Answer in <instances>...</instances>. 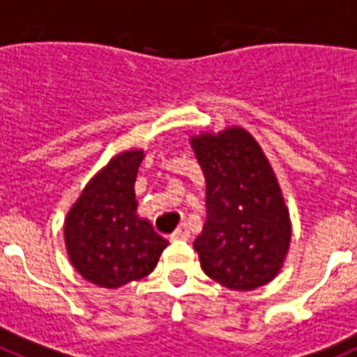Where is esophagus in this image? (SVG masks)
I'll use <instances>...</instances> for the list:
<instances>
[{
	"mask_svg": "<svg viewBox=\"0 0 357 357\" xmlns=\"http://www.w3.org/2000/svg\"><path fill=\"white\" fill-rule=\"evenodd\" d=\"M171 238L173 240H188L190 238V229L186 225H181V227L176 229L175 233L171 234Z\"/></svg>",
	"mask_w": 357,
	"mask_h": 357,
	"instance_id": "34e87169",
	"label": "esophagus"
}]
</instances>
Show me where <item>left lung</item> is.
Here are the masks:
<instances>
[{
    "instance_id": "8db88e82",
    "label": "left lung",
    "mask_w": 357,
    "mask_h": 357,
    "mask_svg": "<svg viewBox=\"0 0 357 357\" xmlns=\"http://www.w3.org/2000/svg\"><path fill=\"white\" fill-rule=\"evenodd\" d=\"M206 181V222L193 248L203 272L231 291L270 283L291 245V216L272 165L240 126L193 135Z\"/></svg>"
}]
</instances>
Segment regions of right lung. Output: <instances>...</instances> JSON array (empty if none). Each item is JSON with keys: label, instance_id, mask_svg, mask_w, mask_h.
<instances>
[{"label": "right lung", "instance_id": "add662e5", "mask_svg": "<svg viewBox=\"0 0 357 357\" xmlns=\"http://www.w3.org/2000/svg\"><path fill=\"white\" fill-rule=\"evenodd\" d=\"M143 156L141 149H130L109 160L66 214L68 259L82 278L104 289L149 275L167 248L135 212L134 182Z\"/></svg>", "mask_w": 357, "mask_h": 357}]
</instances>
